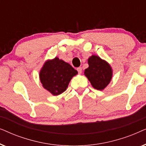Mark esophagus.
<instances>
[{
  "mask_svg": "<svg viewBox=\"0 0 146 146\" xmlns=\"http://www.w3.org/2000/svg\"><path fill=\"white\" fill-rule=\"evenodd\" d=\"M77 71L78 72L79 74H81L82 72V68L81 67L78 68H77Z\"/></svg>",
  "mask_w": 146,
  "mask_h": 146,
  "instance_id": "obj_1",
  "label": "esophagus"
}]
</instances>
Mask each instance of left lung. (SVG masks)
<instances>
[{
	"label": "left lung",
	"mask_w": 146,
	"mask_h": 146,
	"mask_svg": "<svg viewBox=\"0 0 146 146\" xmlns=\"http://www.w3.org/2000/svg\"><path fill=\"white\" fill-rule=\"evenodd\" d=\"M88 62L89 67L85 70V76L95 89L102 90L109 84L112 77L110 65L95 55L90 57Z\"/></svg>",
	"instance_id": "8db88e82"
}]
</instances>
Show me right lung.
<instances>
[{
    "label": "right lung",
    "instance_id": "right-lung-1",
    "mask_svg": "<svg viewBox=\"0 0 146 146\" xmlns=\"http://www.w3.org/2000/svg\"><path fill=\"white\" fill-rule=\"evenodd\" d=\"M78 74L68 63L56 57L47 60L40 72V80L42 86L53 95L64 92L72 78Z\"/></svg>",
    "mask_w": 146,
    "mask_h": 146
}]
</instances>
